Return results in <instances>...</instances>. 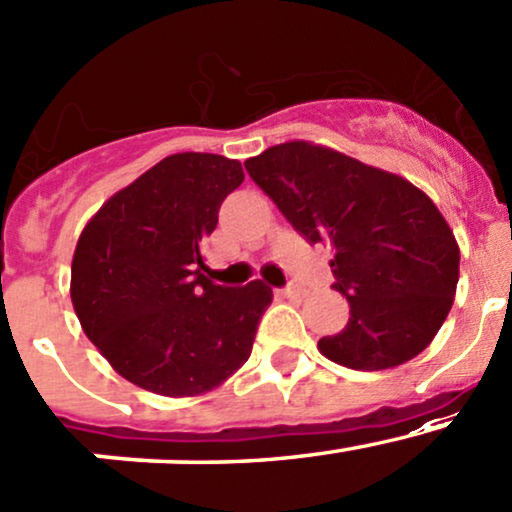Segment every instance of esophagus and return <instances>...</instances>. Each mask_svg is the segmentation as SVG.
I'll use <instances>...</instances> for the list:
<instances>
[{
	"label": "esophagus",
	"instance_id": "esophagus-1",
	"mask_svg": "<svg viewBox=\"0 0 512 512\" xmlns=\"http://www.w3.org/2000/svg\"><path fill=\"white\" fill-rule=\"evenodd\" d=\"M277 294H279V296H284V299H291V301H301L303 296H306V291L299 289V286H286V289H279Z\"/></svg>",
	"mask_w": 512,
	"mask_h": 512
}]
</instances>
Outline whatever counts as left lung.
<instances>
[{
    "instance_id": "obj_1",
    "label": "left lung",
    "mask_w": 512,
    "mask_h": 512,
    "mask_svg": "<svg viewBox=\"0 0 512 512\" xmlns=\"http://www.w3.org/2000/svg\"><path fill=\"white\" fill-rule=\"evenodd\" d=\"M252 182L308 243L333 250L335 284L350 303L320 355L357 372L408 362L445 323L459 282V245L423 189L308 140L245 160Z\"/></svg>"
}]
</instances>
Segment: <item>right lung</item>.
Here are the masks:
<instances>
[{"label": "right lung", "instance_id": "obj_1", "mask_svg": "<svg viewBox=\"0 0 512 512\" xmlns=\"http://www.w3.org/2000/svg\"><path fill=\"white\" fill-rule=\"evenodd\" d=\"M243 179L223 155H170L111 196L77 240L70 296L84 335L140 389L199 396L250 357L272 289L213 284L201 257Z\"/></svg>", "mask_w": 512, "mask_h": 512}]
</instances>
